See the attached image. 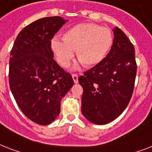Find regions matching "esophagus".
Listing matches in <instances>:
<instances>
[{"label":"esophagus","instance_id":"esophagus-1","mask_svg":"<svg viewBox=\"0 0 152 152\" xmlns=\"http://www.w3.org/2000/svg\"><path fill=\"white\" fill-rule=\"evenodd\" d=\"M72 79H73V81L75 83H78V76L76 74H73L72 75Z\"/></svg>","mask_w":152,"mask_h":152}]
</instances>
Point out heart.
I'll return each mask as SVG.
<instances>
[{"mask_svg": "<svg viewBox=\"0 0 152 152\" xmlns=\"http://www.w3.org/2000/svg\"><path fill=\"white\" fill-rule=\"evenodd\" d=\"M113 44L110 29L94 23H79L64 32L63 40L55 37L51 48L62 66H67L76 51L78 60L85 67H93L105 58Z\"/></svg>", "mask_w": 152, "mask_h": 152, "instance_id": "heart-1", "label": "heart"}]
</instances>
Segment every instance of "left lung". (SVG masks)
Returning <instances> with one entry per match:
<instances>
[{
  "mask_svg": "<svg viewBox=\"0 0 152 152\" xmlns=\"http://www.w3.org/2000/svg\"><path fill=\"white\" fill-rule=\"evenodd\" d=\"M113 42L99 64L78 78L83 88L81 112L96 125L110 123L123 113L132 97L137 75L134 46L115 27Z\"/></svg>",
  "mask_w": 152,
  "mask_h": 152,
  "instance_id": "1",
  "label": "left lung"
}]
</instances>
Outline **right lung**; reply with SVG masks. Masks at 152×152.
Here are the masks:
<instances>
[{
	"label": "right lung",
	"instance_id": "right-lung-1",
	"mask_svg": "<svg viewBox=\"0 0 152 152\" xmlns=\"http://www.w3.org/2000/svg\"><path fill=\"white\" fill-rule=\"evenodd\" d=\"M68 21L51 16L31 23L19 33L11 50V91L23 114L39 125H50L57 118L62 98L73 86L51 50V39Z\"/></svg>",
	"mask_w": 152,
	"mask_h": 152
}]
</instances>
